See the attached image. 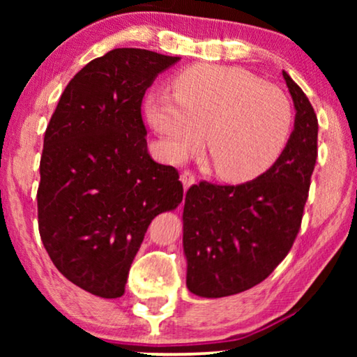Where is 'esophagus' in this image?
Listing matches in <instances>:
<instances>
[{
	"label": "esophagus",
	"mask_w": 357,
	"mask_h": 357,
	"mask_svg": "<svg viewBox=\"0 0 357 357\" xmlns=\"http://www.w3.org/2000/svg\"><path fill=\"white\" fill-rule=\"evenodd\" d=\"M180 182H182L183 190L187 192V190L192 187V185L197 183V178H195V175L192 172L185 170V172H182V175H180Z\"/></svg>",
	"instance_id": "1"
}]
</instances>
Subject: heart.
<instances>
[{
	"instance_id": "b5f03b06",
	"label": "heart",
	"mask_w": 357,
	"mask_h": 357,
	"mask_svg": "<svg viewBox=\"0 0 357 357\" xmlns=\"http://www.w3.org/2000/svg\"><path fill=\"white\" fill-rule=\"evenodd\" d=\"M146 119L170 160L199 146L214 172L227 182H247L280 158L292 130L284 92L241 68L195 65L174 81V94L146 96Z\"/></svg>"
}]
</instances>
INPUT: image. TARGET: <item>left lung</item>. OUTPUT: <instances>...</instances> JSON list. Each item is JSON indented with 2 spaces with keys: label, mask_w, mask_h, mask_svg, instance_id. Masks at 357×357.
<instances>
[{
  "label": "left lung",
  "mask_w": 357,
  "mask_h": 357,
  "mask_svg": "<svg viewBox=\"0 0 357 357\" xmlns=\"http://www.w3.org/2000/svg\"><path fill=\"white\" fill-rule=\"evenodd\" d=\"M294 130L275 164L242 185H193L185 195L187 287L216 299L250 289L273 273L299 232L317 160L319 121L304 91L282 71Z\"/></svg>",
  "instance_id": "left-lung-1"
}]
</instances>
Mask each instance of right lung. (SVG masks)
I'll use <instances>...</instances> for the list:
<instances>
[{
    "label": "right lung",
    "instance_id": "1",
    "mask_svg": "<svg viewBox=\"0 0 357 357\" xmlns=\"http://www.w3.org/2000/svg\"><path fill=\"white\" fill-rule=\"evenodd\" d=\"M178 56L115 48L68 82L43 138L38 231L56 270L91 294L123 296L149 224L182 203L172 165L146 143L141 100Z\"/></svg>",
    "mask_w": 357,
    "mask_h": 357
}]
</instances>
